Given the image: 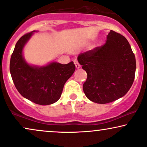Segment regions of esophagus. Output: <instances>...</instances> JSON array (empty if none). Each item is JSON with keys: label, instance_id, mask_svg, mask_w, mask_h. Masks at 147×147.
<instances>
[{"label": "esophagus", "instance_id": "esophagus-1", "mask_svg": "<svg viewBox=\"0 0 147 147\" xmlns=\"http://www.w3.org/2000/svg\"><path fill=\"white\" fill-rule=\"evenodd\" d=\"M74 63H75V67H76V68H79L81 67V65L79 64V62H78V61H77V59H75V61H74Z\"/></svg>", "mask_w": 147, "mask_h": 147}]
</instances>
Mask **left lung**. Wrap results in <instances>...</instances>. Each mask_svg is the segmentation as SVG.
Segmentation results:
<instances>
[{
    "label": "left lung",
    "mask_w": 147,
    "mask_h": 147,
    "mask_svg": "<svg viewBox=\"0 0 147 147\" xmlns=\"http://www.w3.org/2000/svg\"><path fill=\"white\" fill-rule=\"evenodd\" d=\"M78 61L87 72L83 89L92 101H114L125 96L133 84L135 55L127 39L112 30L103 45L81 53Z\"/></svg>",
    "instance_id": "1"
}]
</instances>
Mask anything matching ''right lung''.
<instances>
[{"label":"right lung","instance_id":"right-lung-1","mask_svg":"<svg viewBox=\"0 0 147 147\" xmlns=\"http://www.w3.org/2000/svg\"><path fill=\"white\" fill-rule=\"evenodd\" d=\"M19 39L10 59V73L19 93L35 103L47 105L59 99L66 81L75 70L73 61L67 63L53 62L43 67L31 66L22 57V49L33 32Z\"/></svg>","mask_w":147,"mask_h":147}]
</instances>
